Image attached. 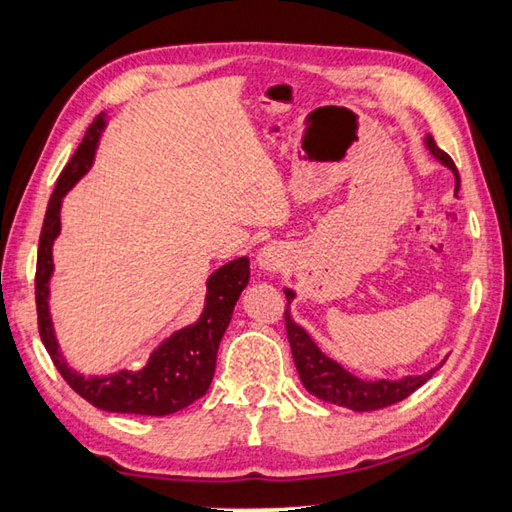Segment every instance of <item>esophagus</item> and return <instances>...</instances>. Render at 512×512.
Returning <instances> with one entry per match:
<instances>
[{"instance_id": "esophagus-1", "label": "esophagus", "mask_w": 512, "mask_h": 512, "mask_svg": "<svg viewBox=\"0 0 512 512\" xmlns=\"http://www.w3.org/2000/svg\"><path fill=\"white\" fill-rule=\"evenodd\" d=\"M257 262L264 268V271H275V268H280L284 264L282 250L277 246H264L262 250H259Z\"/></svg>"}]
</instances>
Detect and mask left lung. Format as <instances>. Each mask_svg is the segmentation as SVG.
I'll return each instance as SVG.
<instances>
[{"label":"left lung","mask_w":512,"mask_h":512,"mask_svg":"<svg viewBox=\"0 0 512 512\" xmlns=\"http://www.w3.org/2000/svg\"><path fill=\"white\" fill-rule=\"evenodd\" d=\"M427 147L430 152L439 159L443 165H448L450 170L457 176V188H459V172L457 165L445 154L439 145L434 143L432 136H427ZM293 291H286V304L293 300ZM284 322H286V336L291 342L293 360L297 367V374H300L304 387L309 389L313 396L322 398V401L347 407L353 412H374L383 410L394 403H401L403 398L414 394L418 387H421L425 380L432 378V371L425 376H407L405 380H376V383H367V380H360L347 369H342L336 360L324 356L318 349V345L309 338V333L297 327L288 315V306L284 311Z\"/></svg>","instance_id":"1"}]
</instances>
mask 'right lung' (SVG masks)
I'll list each match as a JSON object with an SVG mask.
<instances>
[{"label":"right lung","instance_id":"right-lung-1","mask_svg":"<svg viewBox=\"0 0 512 512\" xmlns=\"http://www.w3.org/2000/svg\"><path fill=\"white\" fill-rule=\"evenodd\" d=\"M105 125L102 116H96L89 125L85 138L71 161L64 165L55 190L46 208L44 224L40 232V248H37L35 268V306H37V331L46 351L53 360L55 369L67 380L73 392L80 394L98 410L120 412V414H145V416H167L192 405L197 398L208 392L217 367L219 342L232 318V309L250 280V264L246 257L221 266L208 280L206 309L192 327L174 333L170 340L156 349L150 362L141 371H118L114 376H80L67 367V362L58 353V342L53 338L51 315H49V280L53 271L51 246L60 232V203L67 190L94 161L96 143L100 129Z\"/></svg>","mask_w":512,"mask_h":512}]
</instances>
